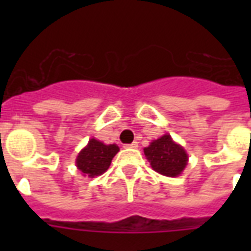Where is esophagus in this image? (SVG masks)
Returning <instances> with one entry per match:
<instances>
[{
  "label": "esophagus",
  "mask_w": 251,
  "mask_h": 251,
  "mask_svg": "<svg viewBox=\"0 0 251 251\" xmlns=\"http://www.w3.org/2000/svg\"><path fill=\"white\" fill-rule=\"evenodd\" d=\"M126 149H137L138 147V142H133V143H130V145H125Z\"/></svg>",
  "instance_id": "obj_1"
}]
</instances>
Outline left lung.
<instances>
[{
    "mask_svg": "<svg viewBox=\"0 0 251 251\" xmlns=\"http://www.w3.org/2000/svg\"><path fill=\"white\" fill-rule=\"evenodd\" d=\"M145 155L153 171L167 177L181 175L189 160L182 146L177 145L169 134L151 142L145 149Z\"/></svg>",
    "mask_w": 251,
    "mask_h": 251,
    "instance_id": "8db88e82",
    "label": "left lung"
}]
</instances>
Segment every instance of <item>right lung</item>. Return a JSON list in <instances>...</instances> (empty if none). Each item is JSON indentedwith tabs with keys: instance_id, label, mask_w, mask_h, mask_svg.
<instances>
[{
	"instance_id": "right-lung-1",
	"label": "right lung",
	"mask_w": 251,
	"mask_h": 251,
	"mask_svg": "<svg viewBox=\"0 0 251 251\" xmlns=\"http://www.w3.org/2000/svg\"><path fill=\"white\" fill-rule=\"evenodd\" d=\"M120 151L117 145H104L98 139H90L88 145L76 156L75 164L83 176L95 177L109 168L112 159Z\"/></svg>"
}]
</instances>
